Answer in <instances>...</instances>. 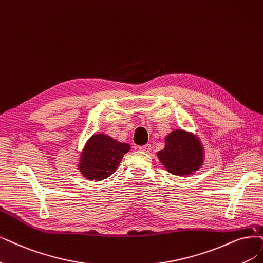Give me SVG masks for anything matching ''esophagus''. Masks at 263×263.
Wrapping results in <instances>:
<instances>
[{
  "label": "esophagus",
  "instance_id": "1",
  "mask_svg": "<svg viewBox=\"0 0 263 263\" xmlns=\"http://www.w3.org/2000/svg\"><path fill=\"white\" fill-rule=\"evenodd\" d=\"M139 149L143 153H148L151 151V144H145L143 146H140Z\"/></svg>",
  "mask_w": 263,
  "mask_h": 263
}]
</instances>
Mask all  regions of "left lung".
Masks as SVG:
<instances>
[{
	"label": "left lung",
	"mask_w": 263,
	"mask_h": 263,
	"mask_svg": "<svg viewBox=\"0 0 263 263\" xmlns=\"http://www.w3.org/2000/svg\"><path fill=\"white\" fill-rule=\"evenodd\" d=\"M206 152L200 139L192 132L174 129L164 137V148L157 153L160 163L169 173L190 177L205 162Z\"/></svg>",
	"instance_id": "obj_1"
}]
</instances>
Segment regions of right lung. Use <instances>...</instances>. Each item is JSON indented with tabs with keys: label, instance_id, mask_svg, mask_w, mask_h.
Here are the masks:
<instances>
[{
	"label": "right lung",
	"instance_id": "1",
	"mask_svg": "<svg viewBox=\"0 0 263 263\" xmlns=\"http://www.w3.org/2000/svg\"><path fill=\"white\" fill-rule=\"evenodd\" d=\"M131 145L112 139L105 133H95L87 140L79 154L77 168L87 180L103 181L118 169Z\"/></svg>",
	"mask_w": 263,
	"mask_h": 263
}]
</instances>
